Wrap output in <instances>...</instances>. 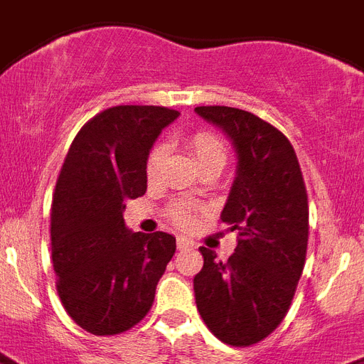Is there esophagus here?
<instances>
[{
	"label": "esophagus",
	"instance_id": "esophagus-1",
	"mask_svg": "<svg viewBox=\"0 0 364 364\" xmlns=\"http://www.w3.org/2000/svg\"><path fill=\"white\" fill-rule=\"evenodd\" d=\"M176 245H178V249H188V247H193V242H191V240L182 238V236H180V238L176 240Z\"/></svg>",
	"mask_w": 364,
	"mask_h": 364
}]
</instances>
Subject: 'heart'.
I'll list each match as a JSON object with an SVG mask.
<instances>
[{
  "instance_id": "1",
  "label": "heart",
  "mask_w": 364,
  "mask_h": 364,
  "mask_svg": "<svg viewBox=\"0 0 364 364\" xmlns=\"http://www.w3.org/2000/svg\"><path fill=\"white\" fill-rule=\"evenodd\" d=\"M188 146L199 167L208 164L223 165L225 158H227V149H225L223 141L210 132H197V134L191 135L188 139ZM161 161H164V146L154 145L149 150L145 160V175L149 182H154L158 178ZM169 218L178 227H189L195 219V208L189 203H176L169 208Z\"/></svg>"
}]
</instances>
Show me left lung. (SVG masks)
Returning a JSON list of instances; mask_svg holds the SVG:
<instances>
[{"mask_svg": "<svg viewBox=\"0 0 364 364\" xmlns=\"http://www.w3.org/2000/svg\"><path fill=\"white\" fill-rule=\"evenodd\" d=\"M229 135L238 171L221 221L238 243L227 262L200 247L193 279L197 311L230 346L264 341L287 316L301 277L309 242V203L299 161L283 132L249 111L195 107Z\"/></svg>", "mask_w": 364, "mask_h": 364, "instance_id": "left-lung-1", "label": "left lung"}]
</instances>
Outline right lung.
Here are the masks:
<instances>
[{"instance_id":"obj_1","label":"right lung","mask_w":364,"mask_h":364,"mask_svg":"<svg viewBox=\"0 0 364 364\" xmlns=\"http://www.w3.org/2000/svg\"><path fill=\"white\" fill-rule=\"evenodd\" d=\"M180 113L161 106H115L72 141L52 200L57 294L85 331L107 337L139 323L176 251L167 232H132L124 200L146 191L145 160Z\"/></svg>"}]
</instances>
